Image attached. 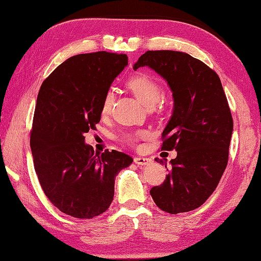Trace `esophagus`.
<instances>
[{
  "label": "esophagus",
  "mask_w": 261,
  "mask_h": 261,
  "mask_svg": "<svg viewBox=\"0 0 261 261\" xmlns=\"http://www.w3.org/2000/svg\"><path fill=\"white\" fill-rule=\"evenodd\" d=\"M134 162L138 165H147L151 162L149 158H144V156H135L134 158Z\"/></svg>",
  "instance_id": "34e87169"
}]
</instances>
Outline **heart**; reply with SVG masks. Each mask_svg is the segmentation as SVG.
Masks as SVG:
<instances>
[{
	"mask_svg": "<svg viewBox=\"0 0 261 261\" xmlns=\"http://www.w3.org/2000/svg\"><path fill=\"white\" fill-rule=\"evenodd\" d=\"M127 86L139 98L141 102L148 108H152L153 106H155L163 95L160 83L151 75L144 72L137 73L134 76L129 79L127 81ZM113 100H114V96H113L111 92H108L103 97L102 105H101V114L103 116L110 114L113 106ZM146 132L143 130L128 132L122 135L121 141L127 144H134L140 139L144 138Z\"/></svg>",
	"mask_w": 261,
	"mask_h": 261,
	"instance_id": "1",
	"label": "heart"
}]
</instances>
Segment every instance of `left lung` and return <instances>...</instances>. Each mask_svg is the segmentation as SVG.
<instances>
[{
    "mask_svg": "<svg viewBox=\"0 0 261 261\" xmlns=\"http://www.w3.org/2000/svg\"><path fill=\"white\" fill-rule=\"evenodd\" d=\"M148 66L171 87L174 112L161 150H177L163 184L150 195L161 210L177 214L200 207L217 189L228 163L233 121L218 73L185 52L147 51L133 69ZM159 163L162 159L155 158Z\"/></svg>",
    "mask_w": 261,
    "mask_h": 261,
    "instance_id": "1",
    "label": "left lung"
}]
</instances>
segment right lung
Here are the masks:
<instances>
[{
	"label": "right lung",
	"instance_id": "1",
	"mask_svg": "<svg viewBox=\"0 0 261 261\" xmlns=\"http://www.w3.org/2000/svg\"><path fill=\"white\" fill-rule=\"evenodd\" d=\"M126 54L99 51L71 56L39 89L31 130L34 168L44 194L63 213L93 219L114 197L115 177L133 159L109 149L95 154L84 133L96 129L101 105Z\"/></svg>",
	"mask_w": 261,
	"mask_h": 261
}]
</instances>
